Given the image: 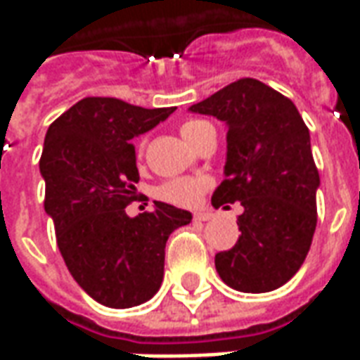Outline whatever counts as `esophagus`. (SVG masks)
Instances as JSON below:
<instances>
[{"label": "esophagus", "instance_id": "esophagus-1", "mask_svg": "<svg viewBox=\"0 0 360 360\" xmlns=\"http://www.w3.org/2000/svg\"><path fill=\"white\" fill-rule=\"evenodd\" d=\"M214 218V214L212 212H196L195 219L196 221H208V219Z\"/></svg>", "mask_w": 360, "mask_h": 360}]
</instances>
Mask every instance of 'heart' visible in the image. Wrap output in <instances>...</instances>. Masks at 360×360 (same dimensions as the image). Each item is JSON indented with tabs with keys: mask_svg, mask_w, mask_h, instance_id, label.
Segmentation results:
<instances>
[{
	"mask_svg": "<svg viewBox=\"0 0 360 360\" xmlns=\"http://www.w3.org/2000/svg\"><path fill=\"white\" fill-rule=\"evenodd\" d=\"M212 125L202 119H187L179 125V133L191 146H196L206 131ZM210 187V179L206 177H177V179L165 181L158 188V196L165 202L179 204V206H195L206 188Z\"/></svg>",
	"mask_w": 360,
	"mask_h": 360,
	"instance_id": "1",
	"label": "heart"
}]
</instances>
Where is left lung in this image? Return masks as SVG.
Instances as JSON below:
<instances>
[{
  "label": "left lung",
  "mask_w": 360,
  "mask_h": 360,
  "mask_svg": "<svg viewBox=\"0 0 360 360\" xmlns=\"http://www.w3.org/2000/svg\"><path fill=\"white\" fill-rule=\"evenodd\" d=\"M188 110L226 121V179L212 204L243 206L239 239L216 255L219 278L243 293L274 291L299 271L316 229L320 175L309 129L289 98L257 79H239Z\"/></svg>",
  "instance_id": "obj_1"
}]
</instances>
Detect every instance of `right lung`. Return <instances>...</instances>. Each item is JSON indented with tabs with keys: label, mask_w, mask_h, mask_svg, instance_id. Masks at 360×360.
<instances>
[{
	"label": "right lung",
	"mask_w": 360,
	"mask_h": 360,
	"mask_svg": "<svg viewBox=\"0 0 360 360\" xmlns=\"http://www.w3.org/2000/svg\"><path fill=\"white\" fill-rule=\"evenodd\" d=\"M173 111L90 96L46 133L44 210L71 276L103 307L131 309L152 299L164 279L165 243L193 219L191 212L158 200L136 218L125 212L139 183L131 141Z\"/></svg>",
	"instance_id": "obj_1"
}]
</instances>
